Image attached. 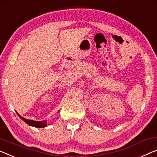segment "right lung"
Instances as JSON below:
<instances>
[{"label": "right lung", "instance_id": "add662e5", "mask_svg": "<svg viewBox=\"0 0 157 157\" xmlns=\"http://www.w3.org/2000/svg\"><path fill=\"white\" fill-rule=\"evenodd\" d=\"M17 114L18 116L20 117V119H22L23 121L27 123L28 124H29V126H33L35 127V128H45L47 127V121L46 120H44V121H35V120H28L25 119V118L22 117L21 115H20L18 113H17Z\"/></svg>", "mask_w": 157, "mask_h": 157}]
</instances>
